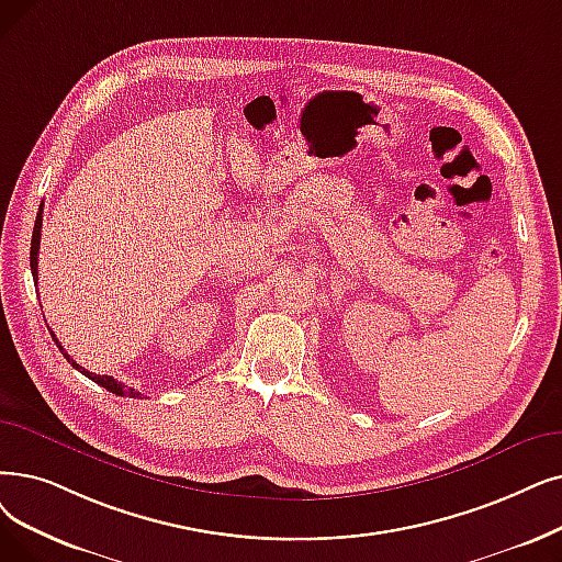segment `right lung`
I'll list each match as a JSON object with an SVG mask.
<instances>
[{
	"instance_id": "right-lung-1",
	"label": "right lung",
	"mask_w": 562,
	"mask_h": 562,
	"mask_svg": "<svg viewBox=\"0 0 562 562\" xmlns=\"http://www.w3.org/2000/svg\"><path fill=\"white\" fill-rule=\"evenodd\" d=\"M43 206L38 209V213H36V223H34V234H32V250H30V266H32V276H34V282L38 280V246H41V225H43ZM50 335H53V339H55V345L59 347V351L64 353V358L72 364V368H76L78 372H82L87 379H91L93 383H99V385H103L105 390H110L112 395H119V397H137V400H142L144 395L142 393H137L135 387H126L124 383H119L116 379H112V376H101V374H91V372H87L85 368H80V364L72 360L66 351H64V347L59 345V339H57V335L50 330Z\"/></svg>"
}]
</instances>
